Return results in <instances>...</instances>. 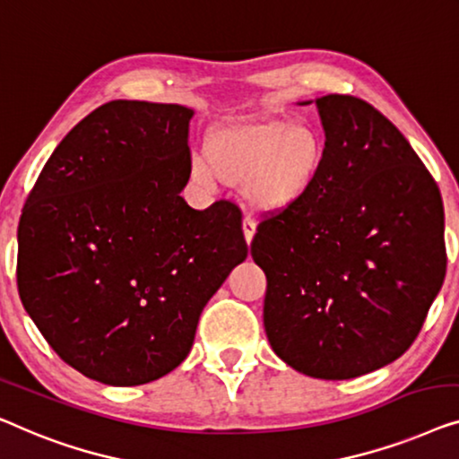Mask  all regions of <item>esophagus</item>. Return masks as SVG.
Returning a JSON list of instances; mask_svg holds the SVG:
<instances>
[{
    "mask_svg": "<svg viewBox=\"0 0 459 459\" xmlns=\"http://www.w3.org/2000/svg\"><path fill=\"white\" fill-rule=\"evenodd\" d=\"M243 237H245V241H247V245L251 243V238H254V235H255V222L251 221V218H243Z\"/></svg>",
    "mask_w": 459,
    "mask_h": 459,
    "instance_id": "esophagus-1",
    "label": "esophagus"
}]
</instances>
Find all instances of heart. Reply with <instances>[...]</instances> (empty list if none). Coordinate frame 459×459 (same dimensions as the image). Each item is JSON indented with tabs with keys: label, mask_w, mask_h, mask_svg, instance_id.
<instances>
[{
	"label": "heart",
	"mask_w": 459,
	"mask_h": 459,
	"mask_svg": "<svg viewBox=\"0 0 459 459\" xmlns=\"http://www.w3.org/2000/svg\"><path fill=\"white\" fill-rule=\"evenodd\" d=\"M326 166V141L312 122L285 116L227 120L212 128L191 178L205 191L241 189L260 216H281L306 202Z\"/></svg>",
	"instance_id": "b5f03b06"
}]
</instances>
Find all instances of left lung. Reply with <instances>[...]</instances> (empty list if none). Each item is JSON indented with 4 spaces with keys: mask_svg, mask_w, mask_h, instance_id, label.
I'll return each mask as SVG.
<instances>
[{
    "mask_svg": "<svg viewBox=\"0 0 459 459\" xmlns=\"http://www.w3.org/2000/svg\"><path fill=\"white\" fill-rule=\"evenodd\" d=\"M312 101H301L307 106ZM326 166L316 191L264 221V328L297 372L347 380L408 351L441 291V193L397 126L364 100H316Z\"/></svg>",
    "mask_w": 459,
    "mask_h": 459,
    "instance_id": "obj_1",
    "label": "left lung"
}]
</instances>
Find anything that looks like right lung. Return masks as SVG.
<instances>
[{
  "mask_svg": "<svg viewBox=\"0 0 459 459\" xmlns=\"http://www.w3.org/2000/svg\"><path fill=\"white\" fill-rule=\"evenodd\" d=\"M178 103L108 101L45 162L18 224V293L74 370L112 386L189 356L205 303L247 257L230 202L193 210Z\"/></svg>",
  "mask_w": 459,
  "mask_h": 459,
  "instance_id": "right-lung-1",
  "label": "right lung"
}]
</instances>
